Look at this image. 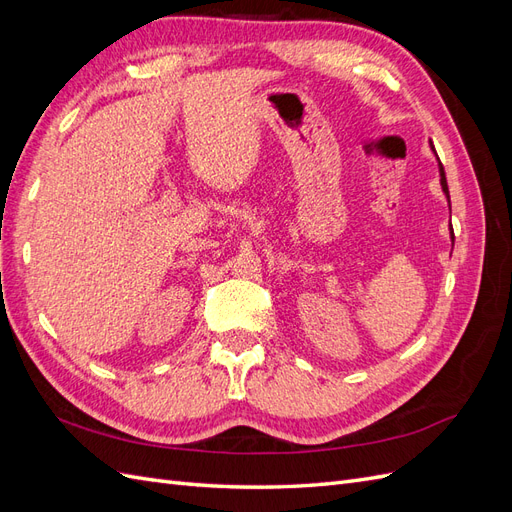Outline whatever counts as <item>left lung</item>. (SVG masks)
Here are the masks:
<instances>
[{"label":"left lung","instance_id":"8db88e82","mask_svg":"<svg viewBox=\"0 0 512 512\" xmlns=\"http://www.w3.org/2000/svg\"><path fill=\"white\" fill-rule=\"evenodd\" d=\"M431 149H433V145H431ZM433 153H436V149H433ZM438 158V156H436ZM438 166H440V183H442V190H444V194H446V198H448V205H451V196H448V185H446V175H444V166H442V162H440V158H438ZM455 239V237H453Z\"/></svg>","mask_w":512,"mask_h":512}]
</instances>
